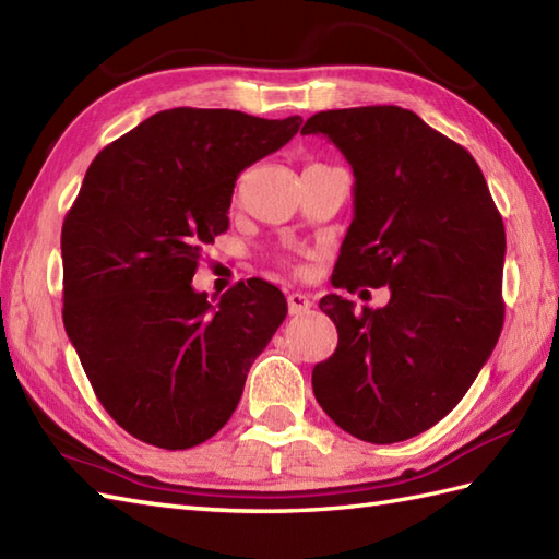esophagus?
Masks as SVG:
<instances>
[{"mask_svg":"<svg viewBox=\"0 0 559 559\" xmlns=\"http://www.w3.org/2000/svg\"><path fill=\"white\" fill-rule=\"evenodd\" d=\"M310 307H312V300L307 298L305 293H290L288 295L290 314H305V312H310Z\"/></svg>","mask_w":559,"mask_h":559,"instance_id":"34e87169","label":"esophagus"}]
</instances>
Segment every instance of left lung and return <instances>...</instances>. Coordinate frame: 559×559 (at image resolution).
<instances>
[{
  "label": "left lung",
  "mask_w": 559,
  "mask_h": 559,
  "mask_svg": "<svg viewBox=\"0 0 559 559\" xmlns=\"http://www.w3.org/2000/svg\"><path fill=\"white\" fill-rule=\"evenodd\" d=\"M302 134L329 136L355 175L331 283L391 290L379 310L319 302L338 346L314 396L362 442H403L456 406L500 338L504 223L471 153L399 105L317 112Z\"/></svg>",
  "instance_id": "left-lung-1"
}]
</instances>
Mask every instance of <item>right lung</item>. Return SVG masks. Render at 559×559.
Listing matches in <instances>:
<instances>
[{
	"label": "right lung",
	"mask_w": 559,
	"mask_h": 559,
	"mask_svg": "<svg viewBox=\"0 0 559 559\" xmlns=\"http://www.w3.org/2000/svg\"><path fill=\"white\" fill-rule=\"evenodd\" d=\"M302 117L151 115L83 177L62 225L64 329L103 408L141 442L189 449L230 420L257 355L288 314L261 278L218 302L192 288L228 230L235 180L286 146Z\"/></svg>",
	"instance_id": "add662e5"
}]
</instances>
